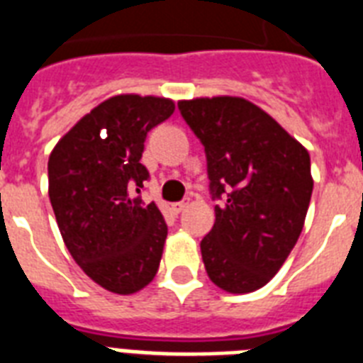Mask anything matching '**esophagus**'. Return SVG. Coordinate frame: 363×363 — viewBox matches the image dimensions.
I'll return each mask as SVG.
<instances>
[{
	"mask_svg": "<svg viewBox=\"0 0 363 363\" xmlns=\"http://www.w3.org/2000/svg\"><path fill=\"white\" fill-rule=\"evenodd\" d=\"M186 207H188V199H182V201H177V203H173V205H172L173 212H177V214L184 211Z\"/></svg>",
	"mask_w": 363,
	"mask_h": 363,
	"instance_id": "obj_1",
	"label": "esophagus"
}]
</instances>
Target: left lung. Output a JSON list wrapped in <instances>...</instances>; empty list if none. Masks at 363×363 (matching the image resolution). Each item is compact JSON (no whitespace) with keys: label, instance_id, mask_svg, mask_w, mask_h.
Segmentation results:
<instances>
[{"label":"left lung","instance_id":"left-lung-1","mask_svg":"<svg viewBox=\"0 0 363 363\" xmlns=\"http://www.w3.org/2000/svg\"><path fill=\"white\" fill-rule=\"evenodd\" d=\"M205 147L214 225L201 240L205 270L233 294L276 276L304 228L313 179L309 152L259 106L240 96L181 100Z\"/></svg>","mask_w":363,"mask_h":363}]
</instances>
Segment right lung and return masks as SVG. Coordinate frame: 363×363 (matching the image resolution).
<instances>
[{
	"instance_id": "add662e5",
	"label": "right lung",
	"mask_w": 363,
	"mask_h": 363,
	"mask_svg": "<svg viewBox=\"0 0 363 363\" xmlns=\"http://www.w3.org/2000/svg\"><path fill=\"white\" fill-rule=\"evenodd\" d=\"M175 111L169 99L117 95L84 115L48 160V194L65 246L95 284L138 293L158 272L167 225L141 201L149 130Z\"/></svg>"
}]
</instances>
